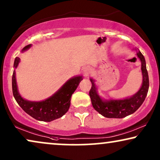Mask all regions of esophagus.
<instances>
[{"label":"esophagus","instance_id":"obj_1","mask_svg":"<svg viewBox=\"0 0 160 160\" xmlns=\"http://www.w3.org/2000/svg\"><path fill=\"white\" fill-rule=\"evenodd\" d=\"M82 71H83V73L85 74V76H88V74L90 73L91 68L89 67H85L82 68Z\"/></svg>","mask_w":160,"mask_h":160}]
</instances>
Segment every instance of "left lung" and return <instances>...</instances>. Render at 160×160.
Segmentation results:
<instances>
[{
    "mask_svg": "<svg viewBox=\"0 0 160 160\" xmlns=\"http://www.w3.org/2000/svg\"><path fill=\"white\" fill-rule=\"evenodd\" d=\"M137 55L141 61L142 83L140 90L132 97L124 99L103 100L98 94L94 80L91 78L90 79L92 85L89 91L91 103L93 108L106 118H121L132 114L140 107L146 99L149 88V80L146 69V60L140 51L137 52Z\"/></svg>",
    "mask_w": 160,
    "mask_h": 160,
    "instance_id": "1",
    "label": "left lung"
}]
</instances>
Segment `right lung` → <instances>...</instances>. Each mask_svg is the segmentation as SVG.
<instances>
[{
  "label": "right lung",
  "instance_id": "1",
  "mask_svg": "<svg viewBox=\"0 0 160 160\" xmlns=\"http://www.w3.org/2000/svg\"><path fill=\"white\" fill-rule=\"evenodd\" d=\"M31 47V44L25 46L22 49V52L27 50ZM20 61V58L16 57L14 63V68L18 67ZM82 80V76L74 77L68 80L56 93L48 99L41 102H31L23 99L19 93L17 86L15 71L14 70L12 75V92L18 105L26 113L38 121L50 122L62 117L69 110L72 93L78 88Z\"/></svg>",
  "mask_w": 160,
  "mask_h": 160
}]
</instances>
